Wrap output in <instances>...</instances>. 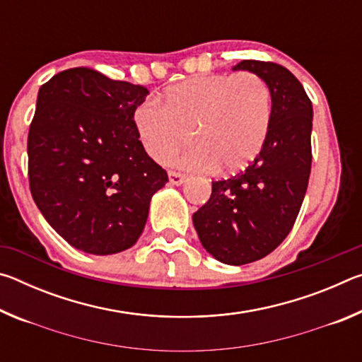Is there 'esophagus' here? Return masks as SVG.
<instances>
[{"label": "esophagus", "instance_id": "34e87169", "mask_svg": "<svg viewBox=\"0 0 362 362\" xmlns=\"http://www.w3.org/2000/svg\"><path fill=\"white\" fill-rule=\"evenodd\" d=\"M185 180H187V177L180 173H175V170H170L169 173V182L173 183V185H182Z\"/></svg>", "mask_w": 362, "mask_h": 362}]
</instances>
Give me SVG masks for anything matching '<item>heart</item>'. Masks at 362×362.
I'll return each mask as SVG.
<instances>
[{
	"instance_id": "b5f03b06",
	"label": "heart",
	"mask_w": 362,
	"mask_h": 362,
	"mask_svg": "<svg viewBox=\"0 0 362 362\" xmlns=\"http://www.w3.org/2000/svg\"><path fill=\"white\" fill-rule=\"evenodd\" d=\"M139 137L155 161H169L189 144L180 159L188 169L235 174L252 164L272 129V90L250 71L198 75L170 86L163 103L145 100L134 115Z\"/></svg>"
}]
</instances>
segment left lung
Segmentation results:
<instances>
[{
	"mask_svg": "<svg viewBox=\"0 0 362 362\" xmlns=\"http://www.w3.org/2000/svg\"><path fill=\"white\" fill-rule=\"evenodd\" d=\"M233 70L252 71L269 86L272 129L246 170L212 182L211 198L193 214V225L218 262L246 265L273 252L296 223L311 170L313 107L302 83L283 65L243 60Z\"/></svg>",
	"mask_w": 362,
	"mask_h": 362,
	"instance_id": "8db88e82",
	"label": "left lung"
}]
</instances>
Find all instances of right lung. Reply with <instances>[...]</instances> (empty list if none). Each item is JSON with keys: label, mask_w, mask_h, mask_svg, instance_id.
<instances>
[{"label": "right lung", "mask_w": 362, "mask_h": 362, "mask_svg": "<svg viewBox=\"0 0 362 362\" xmlns=\"http://www.w3.org/2000/svg\"><path fill=\"white\" fill-rule=\"evenodd\" d=\"M148 89L86 66L40 88L28 131V182L47 223L83 252L110 255L142 235L168 173L146 155L134 121Z\"/></svg>", "instance_id": "right-lung-1"}]
</instances>
